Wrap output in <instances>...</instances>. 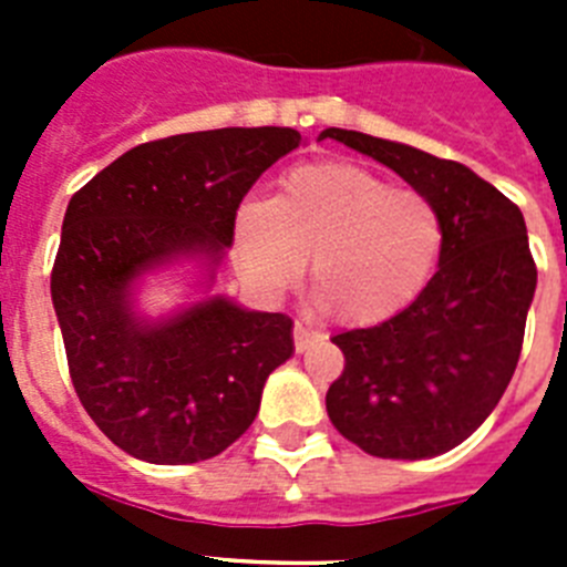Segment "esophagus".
<instances>
[{"label":"esophagus","instance_id":"esophagus-1","mask_svg":"<svg viewBox=\"0 0 567 567\" xmlns=\"http://www.w3.org/2000/svg\"><path fill=\"white\" fill-rule=\"evenodd\" d=\"M292 338H295V349H298V352H307L309 346L318 343L320 334H318V332H312V329H309L307 323H300V320H295Z\"/></svg>","mask_w":567,"mask_h":567}]
</instances>
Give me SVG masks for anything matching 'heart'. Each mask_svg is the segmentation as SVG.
Returning <instances> with one entry per match:
<instances>
[{
	"label": "heart",
	"instance_id": "1",
	"mask_svg": "<svg viewBox=\"0 0 567 567\" xmlns=\"http://www.w3.org/2000/svg\"><path fill=\"white\" fill-rule=\"evenodd\" d=\"M443 240L429 195L349 162L295 167L272 202L235 215V258L255 289L287 292L312 255L320 303L352 327L403 312L434 275Z\"/></svg>",
	"mask_w": 567,
	"mask_h": 567
}]
</instances>
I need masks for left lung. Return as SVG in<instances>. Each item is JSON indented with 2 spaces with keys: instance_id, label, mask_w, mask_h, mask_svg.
Wrapping results in <instances>:
<instances>
[{
  "instance_id": "left-lung-1",
  "label": "left lung",
  "mask_w": 567,
  "mask_h": 567,
  "mask_svg": "<svg viewBox=\"0 0 567 567\" xmlns=\"http://www.w3.org/2000/svg\"><path fill=\"white\" fill-rule=\"evenodd\" d=\"M320 138L394 169L437 204L445 229L437 272L403 312L332 338L346 365L327 392L329 420L372 457L452 452L494 412L523 352L537 289L523 213L465 164L354 130Z\"/></svg>"
}]
</instances>
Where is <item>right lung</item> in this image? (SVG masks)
I'll return each mask as SVG.
<instances>
[{"mask_svg":"<svg viewBox=\"0 0 567 567\" xmlns=\"http://www.w3.org/2000/svg\"><path fill=\"white\" fill-rule=\"evenodd\" d=\"M292 127H224L138 144L68 204L50 295L84 412L135 460L184 465L221 454L252 425L269 374L292 358V318L215 295L158 323L133 284L178 258L215 278L235 213Z\"/></svg>","mask_w":567,"mask_h":567,"instance_id":"right-lung-1","label":"right lung"}]
</instances>
